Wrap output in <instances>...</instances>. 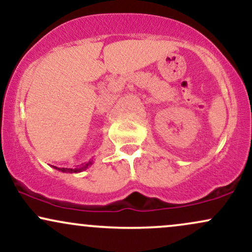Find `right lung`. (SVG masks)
<instances>
[{"instance_id": "1", "label": "right lung", "mask_w": 252, "mask_h": 252, "mask_svg": "<svg viewBox=\"0 0 252 252\" xmlns=\"http://www.w3.org/2000/svg\"><path fill=\"white\" fill-rule=\"evenodd\" d=\"M92 165V161H90V162H87V164L86 165H84V166H81V167H76V168H64V167H55L54 166V168H56V170H59V171H61V172H66V173H78V172H81V171H85L86 168H88Z\"/></svg>"}]
</instances>
